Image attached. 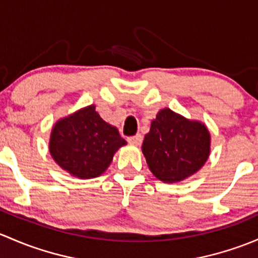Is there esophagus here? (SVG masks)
<instances>
[{
    "mask_svg": "<svg viewBox=\"0 0 258 258\" xmlns=\"http://www.w3.org/2000/svg\"><path fill=\"white\" fill-rule=\"evenodd\" d=\"M142 140H143V137L140 134H137L134 135V137L128 138V142L133 145H140L142 144Z\"/></svg>",
    "mask_w": 258,
    "mask_h": 258,
    "instance_id": "1",
    "label": "esophagus"
}]
</instances>
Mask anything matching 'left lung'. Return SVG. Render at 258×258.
<instances>
[{
	"label": "left lung",
	"mask_w": 258,
	"mask_h": 258,
	"mask_svg": "<svg viewBox=\"0 0 258 258\" xmlns=\"http://www.w3.org/2000/svg\"><path fill=\"white\" fill-rule=\"evenodd\" d=\"M142 151L156 179L179 182L205 165L211 153V134L201 121L164 108L151 121Z\"/></svg>",
	"instance_id": "8db88e82"
}]
</instances>
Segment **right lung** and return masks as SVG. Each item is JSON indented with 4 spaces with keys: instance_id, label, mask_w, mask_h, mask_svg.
I'll return each mask as SVG.
<instances>
[{
    "instance_id": "add662e5",
    "label": "right lung",
    "mask_w": 258,
    "mask_h": 258,
    "mask_svg": "<svg viewBox=\"0 0 258 258\" xmlns=\"http://www.w3.org/2000/svg\"><path fill=\"white\" fill-rule=\"evenodd\" d=\"M126 142L118 129L103 120L95 105L60 118L49 137V154L64 171L78 179L98 177Z\"/></svg>"
}]
</instances>
